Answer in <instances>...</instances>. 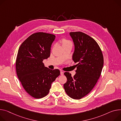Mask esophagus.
Segmentation results:
<instances>
[{
  "label": "esophagus",
  "mask_w": 121,
  "mask_h": 121,
  "mask_svg": "<svg viewBox=\"0 0 121 121\" xmlns=\"http://www.w3.org/2000/svg\"><path fill=\"white\" fill-rule=\"evenodd\" d=\"M60 74H61V75H62L64 74V72H63V71H62V70H61V71H60Z\"/></svg>",
  "instance_id": "esophagus-1"
}]
</instances>
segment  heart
I'll list each match as a JSON object with an SVG mask.
<instances>
[{
	"label": "heart",
	"mask_w": 121,
	"mask_h": 121,
	"mask_svg": "<svg viewBox=\"0 0 121 121\" xmlns=\"http://www.w3.org/2000/svg\"><path fill=\"white\" fill-rule=\"evenodd\" d=\"M63 44H67V43H71L69 40H68L67 39H64L63 40Z\"/></svg>",
	"instance_id": "b5f03b06"
}]
</instances>
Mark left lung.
<instances>
[{
  "mask_svg": "<svg viewBox=\"0 0 121 121\" xmlns=\"http://www.w3.org/2000/svg\"><path fill=\"white\" fill-rule=\"evenodd\" d=\"M75 50L72 59L77 68L76 74L65 72L67 78L64 87L72 99H80L89 93L97 83L102 70L104 57L100 48L95 40L81 31L70 32Z\"/></svg>",
  "mask_w": 121,
  "mask_h": 121,
  "instance_id": "left-lung-1",
  "label": "left lung"
}]
</instances>
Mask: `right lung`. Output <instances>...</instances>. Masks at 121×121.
Returning <instances> with one entry per match:
<instances>
[{"label":"right lung","mask_w":121,"mask_h":121,"mask_svg":"<svg viewBox=\"0 0 121 121\" xmlns=\"http://www.w3.org/2000/svg\"><path fill=\"white\" fill-rule=\"evenodd\" d=\"M55 35L43 32L32 34L20 45L16 60L17 77L26 91L36 99L50 91L52 83L60 75L58 69H50L43 61L50 56Z\"/></svg>","instance_id":"obj_1"}]
</instances>
